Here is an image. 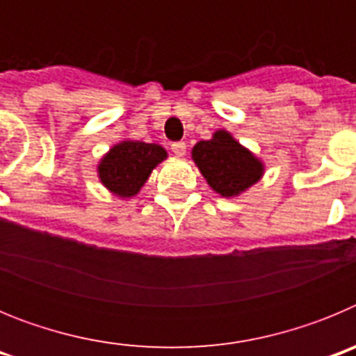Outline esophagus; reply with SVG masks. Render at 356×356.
<instances>
[{
	"instance_id": "34e87169",
	"label": "esophagus",
	"mask_w": 356,
	"mask_h": 356,
	"mask_svg": "<svg viewBox=\"0 0 356 356\" xmlns=\"http://www.w3.org/2000/svg\"><path fill=\"white\" fill-rule=\"evenodd\" d=\"M171 151L172 153H175V155H178V156H184L185 155V151H187V144L185 143H172L171 144Z\"/></svg>"
}]
</instances>
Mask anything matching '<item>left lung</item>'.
<instances>
[{"label":"left lung","instance_id":"1","mask_svg":"<svg viewBox=\"0 0 356 356\" xmlns=\"http://www.w3.org/2000/svg\"><path fill=\"white\" fill-rule=\"evenodd\" d=\"M193 160L207 184L222 197H235L262 178L264 163L226 130L193 147Z\"/></svg>","mask_w":356,"mask_h":356}]
</instances>
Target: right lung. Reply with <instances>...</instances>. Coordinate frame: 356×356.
<instances>
[{
    "mask_svg": "<svg viewBox=\"0 0 356 356\" xmlns=\"http://www.w3.org/2000/svg\"><path fill=\"white\" fill-rule=\"evenodd\" d=\"M168 153L159 144L122 140L97 163V176L110 193L119 197L139 194L151 171L165 160Z\"/></svg>",
    "mask_w": 356,
    "mask_h": 356,
    "instance_id": "obj_1",
    "label": "right lung"
}]
</instances>
